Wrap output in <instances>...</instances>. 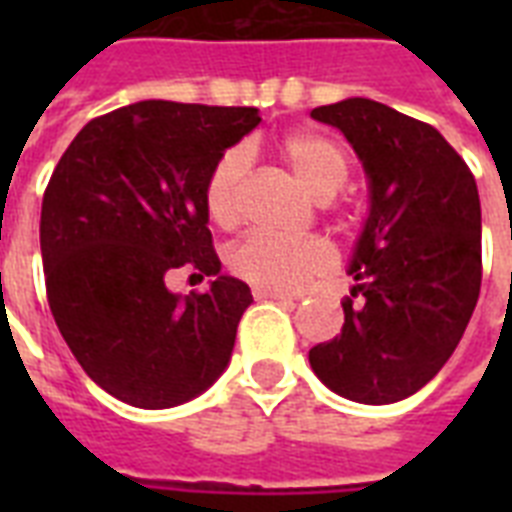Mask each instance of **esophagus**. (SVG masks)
I'll return each mask as SVG.
<instances>
[{"label": "esophagus", "instance_id": "esophagus-1", "mask_svg": "<svg viewBox=\"0 0 512 512\" xmlns=\"http://www.w3.org/2000/svg\"><path fill=\"white\" fill-rule=\"evenodd\" d=\"M252 295H255V300H279V303H295V297L284 295V292H273V289H263V287H255L252 289Z\"/></svg>", "mask_w": 512, "mask_h": 512}]
</instances>
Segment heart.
I'll list each match as a JSON object with an SVG mask.
<instances>
[{
    "label": "heart",
    "mask_w": 512,
    "mask_h": 512,
    "mask_svg": "<svg viewBox=\"0 0 512 512\" xmlns=\"http://www.w3.org/2000/svg\"><path fill=\"white\" fill-rule=\"evenodd\" d=\"M281 159L289 164L297 180L319 201L332 199L348 183L350 162L345 148L332 135L319 130H297L281 140ZM249 170L244 148H228L220 154L204 180V207L212 223L220 228L236 225L241 215V191ZM233 273L249 284L273 292H295L313 276L329 271L335 255L327 241L316 236L281 239L273 233L252 231L228 255Z\"/></svg>",
    "instance_id": "b5f03b06"
}]
</instances>
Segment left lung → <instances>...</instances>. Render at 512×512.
<instances>
[{
  "instance_id": "8db88e82",
  "label": "left lung",
  "mask_w": 512,
  "mask_h": 512,
  "mask_svg": "<svg viewBox=\"0 0 512 512\" xmlns=\"http://www.w3.org/2000/svg\"><path fill=\"white\" fill-rule=\"evenodd\" d=\"M348 138L369 177V217L348 273L345 324L308 358L358 404H393L428 385L457 348L481 292L476 177L444 135L396 108L348 98L313 108Z\"/></svg>"
}]
</instances>
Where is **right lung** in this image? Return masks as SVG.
<instances>
[{
  "label": "right lung",
  "mask_w": 512,
  "mask_h": 512,
  "mask_svg": "<svg viewBox=\"0 0 512 512\" xmlns=\"http://www.w3.org/2000/svg\"><path fill=\"white\" fill-rule=\"evenodd\" d=\"M257 124V108L140 100L84 124L52 172L47 303L87 377L124 404H185L231 361L252 292L220 276L204 180ZM177 267L216 281L172 296L163 276Z\"/></svg>",
  "instance_id": "right-lung-1"
}]
</instances>
